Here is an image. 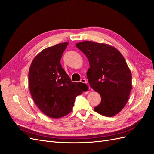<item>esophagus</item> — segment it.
<instances>
[{
	"label": "esophagus",
	"instance_id": "34e87169",
	"mask_svg": "<svg viewBox=\"0 0 154 154\" xmlns=\"http://www.w3.org/2000/svg\"><path fill=\"white\" fill-rule=\"evenodd\" d=\"M80 82H82V83H84V84H87L88 83L87 80H86V79H85V78H82V79H81Z\"/></svg>",
	"mask_w": 154,
	"mask_h": 154
}]
</instances>
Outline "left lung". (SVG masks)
I'll use <instances>...</instances> for the list:
<instances>
[{
  "mask_svg": "<svg viewBox=\"0 0 154 154\" xmlns=\"http://www.w3.org/2000/svg\"><path fill=\"white\" fill-rule=\"evenodd\" d=\"M76 46L87 57L89 85L101 97L94 110L107 117L118 114L126 105L132 89V75L123 56L108 44L85 40Z\"/></svg>",
  "mask_w": 154,
  "mask_h": 154,
  "instance_id": "left-lung-1",
  "label": "left lung"
}]
</instances>
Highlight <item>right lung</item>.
I'll list each match as a JSON object with an SVG mask.
<instances>
[{
    "mask_svg": "<svg viewBox=\"0 0 154 154\" xmlns=\"http://www.w3.org/2000/svg\"><path fill=\"white\" fill-rule=\"evenodd\" d=\"M69 42L45 48L33 59L29 70V86L36 105L44 114L60 118L69 114L75 98L87 89L82 82H72L61 65Z\"/></svg>",
    "mask_w": 154,
    "mask_h": 154,
    "instance_id": "add662e5",
    "label": "right lung"
}]
</instances>
